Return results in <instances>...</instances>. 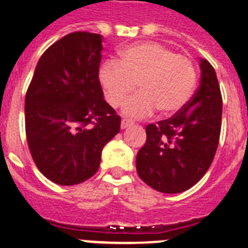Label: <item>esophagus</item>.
Returning <instances> with one entry per match:
<instances>
[{
	"label": "esophagus",
	"instance_id": "esophagus-1",
	"mask_svg": "<svg viewBox=\"0 0 248 248\" xmlns=\"http://www.w3.org/2000/svg\"><path fill=\"white\" fill-rule=\"evenodd\" d=\"M134 124V122L130 119H126V118H124V119L122 120V129H126L129 128V126H131Z\"/></svg>",
	"mask_w": 248,
	"mask_h": 248
}]
</instances>
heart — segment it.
<instances>
[{
	"instance_id": "b5f03b06",
	"label": "heart",
	"mask_w": 248,
	"mask_h": 248,
	"mask_svg": "<svg viewBox=\"0 0 248 248\" xmlns=\"http://www.w3.org/2000/svg\"><path fill=\"white\" fill-rule=\"evenodd\" d=\"M99 80L105 99L118 108L135 91L139 93L124 105V113L148 117L156 109L160 115L176 114L191 99L198 72L189 57L175 53L157 42L131 45L119 59H108L100 67Z\"/></svg>"
}]
</instances>
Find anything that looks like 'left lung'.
Instances as JSON below:
<instances>
[{
  "label": "left lung",
  "instance_id": "1",
  "mask_svg": "<svg viewBox=\"0 0 248 248\" xmlns=\"http://www.w3.org/2000/svg\"><path fill=\"white\" fill-rule=\"evenodd\" d=\"M200 85L171 118L148 124L138 151L137 170L150 187L165 194L185 191L206 174L217 150L222 95L214 67L200 61Z\"/></svg>",
  "mask_w": 248,
  "mask_h": 248
}]
</instances>
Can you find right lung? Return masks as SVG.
Segmentation results:
<instances>
[{
	"label": "right lung",
	"instance_id": "obj_1",
	"mask_svg": "<svg viewBox=\"0 0 248 248\" xmlns=\"http://www.w3.org/2000/svg\"><path fill=\"white\" fill-rule=\"evenodd\" d=\"M100 34L78 31L48 47L25 99L26 138L38 170L58 185L88 180L120 117L103 98Z\"/></svg>",
	"mask_w": 248,
	"mask_h": 248
}]
</instances>
